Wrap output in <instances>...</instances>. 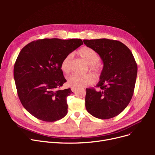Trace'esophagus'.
<instances>
[{
  "label": "esophagus",
  "instance_id": "esophagus-1",
  "mask_svg": "<svg viewBox=\"0 0 155 155\" xmlns=\"http://www.w3.org/2000/svg\"><path fill=\"white\" fill-rule=\"evenodd\" d=\"M77 87H71V91H72L73 92H75L77 91Z\"/></svg>",
  "mask_w": 155,
  "mask_h": 155
}]
</instances>
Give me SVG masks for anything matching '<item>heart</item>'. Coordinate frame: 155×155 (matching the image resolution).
<instances>
[{
    "instance_id": "1",
    "label": "heart",
    "mask_w": 155,
    "mask_h": 155,
    "mask_svg": "<svg viewBox=\"0 0 155 155\" xmlns=\"http://www.w3.org/2000/svg\"><path fill=\"white\" fill-rule=\"evenodd\" d=\"M77 53L80 58H82L89 64V68L95 75L99 76L101 74V68L98 64L100 61V57L94 50L89 47L84 46L80 49ZM72 59V54L67 55L63 58L61 64V68L64 73H69L70 72ZM95 82V77L92 74H86L84 75L73 74L67 78L68 85L75 87H86L93 84Z\"/></svg>"
}]
</instances>
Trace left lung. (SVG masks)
Wrapping results in <instances>:
<instances>
[{"label":"left lung","instance_id":"left-lung-1","mask_svg":"<svg viewBox=\"0 0 155 155\" xmlns=\"http://www.w3.org/2000/svg\"><path fill=\"white\" fill-rule=\"evenodd\" d=\"M84 43L98 53L104 63L95 86L100 90L86 88V109L97 118H112L123 112L132 99L137 63L131 50L119 41L102 38L84 39Z\"/></svg>","mask_w":155,"mask_h":155}]
</instances>
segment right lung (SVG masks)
Wrapping results in <instances>:
<instances>
[{
    "instance_id": "obj_1",
    "label": "right lung",
    "mask_w": 155,
    "mask_h": 155,
    "mask_svg": "<svg viewBox=\"0 0 155 155\" xmlns=\"http://www.w3.org/2000/svg\"><path fill=\"white\" fill-rule=\"evenodd\" d=\"M83 45L80 39H41L20 51L14 67L19 100L27 111L46 122L60 120L68 112L70 88L61 90L67 82L61 69L67 55Z\"/></svg>"
}]
</instances>
